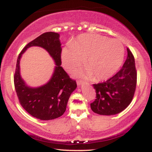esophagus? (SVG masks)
<instances>
[{
	"mask_svg": "<svg viewBox=\"0 0 152 152\" xmlns=\"http://www.w3.org/2000/svg\"><path fill=\"white\" fill-rule=\"evenodd\" d=\"M82 82H83V81H82L81 80H77V81H76V83H77L78 86H80V85H81L82 83Z\"/></svg>",
	"mask_w": 152,
	"mask_h": 152,
	"instance_id": "obj_1",
	"label": "esophagus"
}]
</instances>
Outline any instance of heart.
Segmentation results:
<instances>
[{
    "mask_svg": "<svg viewBox=\"0 0 152 152\" xmlns=\"http://www.w3.org/2000/svg\"><path fill=\"white\" fill-rule=\"evenodd\" d=\"M69 48L64 49L61 55L66 70H76L84 60L87 71L85 74H79L92 77L95 81L111 77L119 69L124 56V48L121 41L100 35H81L71 43Z\"/></svg>",
    "mask_w": 152,
    "mask_h": 152,
    "instance_id": "heart-1",
    "label": "heart"
}]
</instances>
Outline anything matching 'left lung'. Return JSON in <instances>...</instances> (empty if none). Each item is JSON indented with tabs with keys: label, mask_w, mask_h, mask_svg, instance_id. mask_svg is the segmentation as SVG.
I'll return each mask as SVG.
<instances>
[{
	"label": "left lung",
	"mask_w": 152,
	"mask_h": 152,
	"mask_svg": "<svg viewBox=\"0 0 152 152\" xmlns=\"http://www.w3.org/2000/svg\"><path fill=\"white\" fill-rule=\"evenodd\" d=\"M137 72L132 51L127 48V58L119 71L107 81L93 84L96 97L91 109L100 115L121 112L133 99L137 86Z\"/></svg>",
	"instance_id": "obj_1"
}]
</instances>
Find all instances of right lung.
Here are the masks:
<instances>
[{
  "instance_id": "obj_1",
  "label": "right lung",
  "mask_w": 152,
  "mask_h": 152,
  "mask_svg": "<svg viewBox=\"0 0 152 152\" xmlns=\"http://www.w3.org/2000/svg\"><path fill=\"white\" fill-rule=\"evenodd\" d=\"M61 44L59 34L46 32L41 34L24 47L17 59L14 75V86L22 107L34 117L41 120H51L60 117L66 109L71 93L77 87L61 65ZM31 46H39L49 52L55 61L54 72L50 81L42 87H28L20 74V60L22 54Z\"/></svg>"
}]
</instances>
